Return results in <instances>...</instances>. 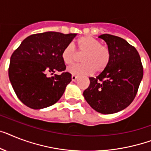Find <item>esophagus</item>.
<instances>
[{
  "label": "esophagus",
  "mask_w": 151,
  "mask_h": 151,
  "mask_svg": "<svg viewBox=\"0 0 151 151\" xmlns=\"http://www.w3.org/2000/svg\"><path fill=\"white\" fill-rule=\"evenodd\" d=\"M71 79L73 81H75L76 80L78 79V76H76V75H74V74H73V75L71 76Z\"/></svg>",
  "instance_id": "obj_1"
}]
</instances>
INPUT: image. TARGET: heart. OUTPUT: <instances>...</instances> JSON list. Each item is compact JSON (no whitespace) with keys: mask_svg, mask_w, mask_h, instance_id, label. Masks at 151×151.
<instances>
[{"mask_svg":"<svg viewBox=\"0 0 151 151\" xmlns=\"http://www.w3.org/2000/svg\"><path fill=\"white\" fill-rule=\"evenodd\" d=\"M78 51L72 44L67 45L62 52V60L67 66L73 64L81 55L80 64L73 65L68 69L73 74H90L100 73L109 64L111 51L109 48L101 45V42L91 36H83L77 42Z\"/></svg>","mask_w":151,"mask_h":151,"instance_id":"b5f03b06","label":"heart"}]
</instances>
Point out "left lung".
I'll use <instances>...</instances> for the list:
<instances>
[{
    "mask_svg": "<svg viewBox=\"0 0 151 151\" xmlns=\"http://www.w3.org/2000/svg\"><path fill=\"white\" fill-rule=\"evenodd\" d=\"M111 51L108 67L96 78H89L90 84L83 95L98 112L112 114L132 103L143 75L140 56L134 46L122 38L109 34L99 36Z\"/></svg>",
    "mask_w": 151,
    "mask_h": 151,
    "instance_id": "8db88e82",
    "label": "left lung"
}]
</instances>
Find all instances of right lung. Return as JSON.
I'll return each mask as SVG.
<instances>
[{"instance_id": "add662e5", "label": "right lung", "mask_w": 151, "mask_h": 151, "mask_svg": "<svg viewBox=\"0 0 151 151\" xmlns=\"http://www.w3.org/2000/svg\"><path fill=\"white\" fill-rule=\"evenodd\" d=\"M77 34L46 32L29 35L11 56L8 75L16 95L23 104L41 109L59 101L71 81L65 71L62 52ZM56 71L61 75L49 77Z\"/></svg>"}]
</instances>
